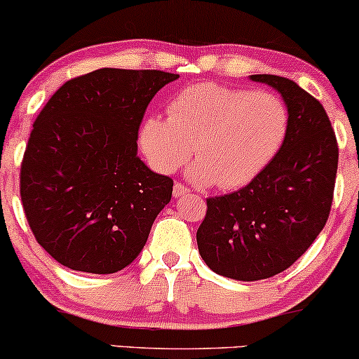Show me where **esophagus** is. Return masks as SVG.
Listing matches in <instances>:
<instances>
[{
  "instance_id": "obj_1",
  "label": "esophagus",
  "mask_w": 359,
  "mask_h": 359,
  "mask_svg": "<svg viewBox=\"0 0 359 359\" xmlns=\"http://www.w3.org/2000/svg\"><path fill=\"white\" fill-rule=\"evenodd\" d=\"M191 191H189V187H185V185H182L180 182H175L174 184V196L175 197H182L185 196V194H189Z\"/></svg>"
}]
</instances>
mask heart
Returning <instances> with one entry per match:
<instances>
[{
    "instance_id": "b5f03b06",
    "label": "heart",
    "mask_w": 359,
    "mask_h": 359,
    "mask_svg": "<svg viewBox=\"0 0 359 359\" xmlns=\"http://www.w3.org/2000/svg\"><path fill=\"white\" fill-rule=\"evenodd\" d=\"M290 131L285 102L269 90L199 82L177 93L168 118L150 116L140 131L143 154L170 174L191 158V177L222 191L241 189L273 162Z\"/></svg>"
}]
</instances>
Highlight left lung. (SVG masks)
I'll list each match as a JSON object with an SVG mask.
<instances>
[{"label": "left lung", "instance_id": "8db88e82", "mask_svg": "<svg viewBox=\"0 0 359 359\" xmlns=\"http://www.w3.org/2000/svg\"><path fill=\"white\" fill-rule=\"evenodd\" d=\"M251 81L282 94L290 131L282 150L253 182L209 197L197 246L217 275L243 282L287 270L323 231L331 212L337 172V140L314 96L287 77L257 74Z\"/></svg>", "mask_w": 359, "mask_h": 359}]
</instances>
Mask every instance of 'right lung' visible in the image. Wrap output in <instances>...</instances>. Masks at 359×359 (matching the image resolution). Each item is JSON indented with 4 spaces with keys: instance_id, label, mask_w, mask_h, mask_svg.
<instances>
[{
    "instance_id": "1",
    "label": "right lung",
    "mask_w": 359,
    "mask_h": 359,
    "mask_svg": "<svg viewBox=\"0 0 359 359\" xmlns=\"http://www.w3.org/2000/svg\"><path fill=\"white\" fill-rule=\"evenodd\" d=\"M179 74L97 69L74 77L36 116L20 168L25 216L60 265L114 273L143 250L174 180L137 156L145 111Z\"/></svg>"
}]
</instances>
